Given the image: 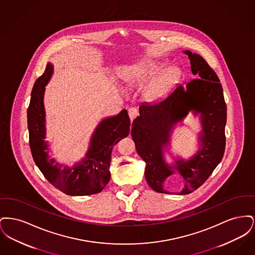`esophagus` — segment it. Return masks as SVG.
I'll return each mask as SVG.
<instances>
[{
  "label": "esophagus",
  "mask_w": 255,
  "mask_h": 255,
  "mask_svg": "<svg viewBox=\"0 0 255 255\" xmlns=\"http://www.w3.org/2000/svg\"><path fill=\"white\" fill-rule=\"evenodd\" d=\"M128 115L130 117V120L133 121V119L138 115V112H137V110L135 109V108L132 107V108L128 110Z\"/></svg>",
  "instance_id": "1"
}]
</instances>
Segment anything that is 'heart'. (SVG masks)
I'll use <instances>...</instances> for the list:
<instances>
[{
    "mask_svg": "<svg viewBox=\"0 0 255 255\" xmlns=\"http://www.w3.org/2000/svg\"><path fill=\"white\" fill-rule=\"evenodd\" d=\"M166 65L167 62L164 61L145 60L139 62L133 66L131 78L136 82H144L162 72ZM179 74V69L176 67H170L165 70L147 86L146 97L152 100H157L164 97L176 82Z\"/></svg>",
    "mask_w": 255,
    "mask_h": 255,
    "instance_id": "obj_1",
    "label": "heart"
}]
</instances>
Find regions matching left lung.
Wrapping results in <instances>:
<instances>
[{"instance_id": "1", "label": "left lung", "mask_w": 255, "mask_h": 255, "mask_svg": "<svg viewBox=\"0 0 255 255\" xmlns=\"http://www.w3.org/2000/svg\"><path fill=\"white\" fill-rule=\"evenodd\" d=\"M188 55L193 79L186 86L176 88L161 101L139 105V116L132 123L131 135L138 156L145 161L146 181L158 193L167 191L164 182L179 174L184 184L181 192L185 195L199 188L221 162L226 147L225 127L227 105L217 74L199 54L184 50ZM191 112L199 118L202 126L198 134L199 148L189 159L174 156L170 152V135L179 123ZM172 158L167 162L165 154Z\"/></svg>"}]
</instances>
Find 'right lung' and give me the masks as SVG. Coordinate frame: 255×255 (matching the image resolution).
<instances>
[{
	"mask_svg": "<svg viewBox=\"0 0 255 255\" xmlns=\"http://www.w3.org/2000/svg\"><path fill=\"white\" fill-rule=\"evenodd\" d=\"M52 74L53 65L49 62L45 73L37 79L31 91L27 127L32 157L45 178L63 193L70 196L97 194L110 181L113 147L130 133L128 113L124 109L117 116L103 119L91 136L85 157L73 166H63L50 157L49 142L45 140L47 129L44 97Z\"/></svg>",
	"mask_w": 255,
	"mask_h": 255,
	"instance_id": "add662e5",
	"label": "right lung"
}]
</instances>
